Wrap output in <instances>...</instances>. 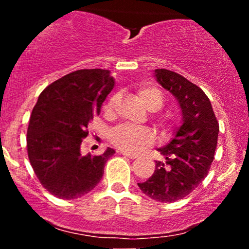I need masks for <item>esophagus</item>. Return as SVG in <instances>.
<instances>
[{
    "mask_svg": "<svg viewBox=\"0 0 249 249\" xmlns=\"http://www.w3.org/2000/svg\"><path fill=\"white\" fill-rule=\"evenodd\" d=\"M121 153H122L124 157H127V158H130V159H136L137 157H138V156H137V154H131V153L124 152V151H123V152H121Z\"/></svg>",
    "mask_w": 249,
    "mask_h": 249,
    "instance_id": "obj_1",
    "label": "esophagus"
}]
</instances>
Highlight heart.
<instances>
[{"label": "heart", "mask_w": 249, "mask_h": 249, "mask_svg": "<svg viewBox=\"0 0 249 249\" xmlns=\"http://www.w3.org/2000/svg\"><path fill=\"white\" fill-rule=\"evenodd\" d=\"M137 95L142 104L146 107L148 110L157 111L162 107V95L158 89L152 85L142 83L137 88ZM117 103V96H112L110 101L107 102V110L112 111ZM160 124L165 125L168 119L166 117H160L159 118ZM110 141L118 147L119 150L124 151L127 153H136L144 147L145 145L151 144L153 142L152 131L146 127H133L131 125H119L113 128L110 133Z\"/></svg>", "instance_id": "b5f03b06"}]
</instances>
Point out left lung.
<instances>
[{
  "label": "left lung",
  "instance_id": "8db88e82",
  "mask_svg": "<svg viewBox=\"0 0 249 249\" xmlns=\"http://www.w3.org/2000/svg\"><path fill=\"white\" fill-rule=\"evenodd\" d=\"M154 77L178 102L181 125L167 145L157 148L165 161L156 160L154 173L138 186L156 201L173 202L188 196L207 177L218 142L219 123L208 97L196 84L166 69H156Z\"/></svg>",
  "mask_w": 249,
  "mask_h": 249
}]
</instances>
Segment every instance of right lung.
I'll list each match as a JSON object with an SVG mask.
<instances>
[{
  "label": "right lung",
  "instance_id": "1",
  "mask_svg": "<svg viewBox=\"0 0 249 249\" xmlns=\"http://www.w3.org/2000/svg\"><path fill=\"white\" fill-rule=\"evenodd\" d=\"M113 87L108 70L83 69L51 83L39 95L28 126V157L42 186L57 198L77 199L92 191L115 154L110 147L101 156L81 152L89 122L99 115Z\"/></svg>",
  "mask_w": 249,
  "mask_h": 249
}]
</instances>
